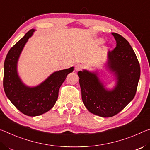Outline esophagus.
Instances as JSON below:
<instances>
[{
  "label": "esophagus",
  "instance_id": "obj_1",
  "mask_svg": "<svg viewBox=\"0 0 150 150\" xmlns=\"http://www.w3.org/2000/svg\"><path fill=\"white\" fill-rule=\"evenodd\" d=\"M82 68V66L81 64H77L75 66V70L76 71V72H78V71H80L81 69Z\"/></svg>",
  "mask_w": 150,
  "mask_h": 150
}]
</instances>
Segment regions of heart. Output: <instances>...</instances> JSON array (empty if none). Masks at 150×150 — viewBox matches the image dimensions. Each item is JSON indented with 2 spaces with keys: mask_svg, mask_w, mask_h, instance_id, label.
<instances>
[{
  "mask_svg": "<svg viewBox=\"0 0 150 150\" xmlns=\"http://www.w3.org/2000/svg\"><path fill=\"white\" fill-rule=\"evenodd\" d=\"M98 42L99 43V44H102L103 42H104V40H103L102 38L98 39Z\"/></svg>",
  "mask_w": 150,
  "mask_h": 150,
  "instance_id": "heart-1",
  "label": "heart"
}]
</instances>
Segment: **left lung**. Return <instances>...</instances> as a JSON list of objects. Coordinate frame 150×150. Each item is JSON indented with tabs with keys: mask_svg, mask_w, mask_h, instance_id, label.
Returning <instances> with one entry per match:
<instances>
[{
	"mask_svg": "<svg viewBox=\"0 0 150 150\" xmlns=\"http://www.w3.org/2000/svg\"><path fill=\"white\" fill-rule=\"evenodd\" d=\"M112 34L116 46L108 52L105 66L114 76L115 87L112 90L105 88L98 71L83 70L78 72L86 108L92 114L104 117L118 114L134 99L140 76L139 64L129 43L118 34Z\"/></svg>",
	"mask_w": 150,
	"mask_h": 150,
	"instance_id": "left-lung-1",
	"label": "left lung"
}]
</instances>
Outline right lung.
<instances>
[{
  "label": "right lung",
  "mask_w": 150,
  "mask_h": 150,
  "mask_svg": "<svg viewBox=\"0 0 150 150\" xmlns=\"http://www.w3.org/2000/svg\"><path fill=\"white\" fill-rule=\"evenodd\" d=\"M34 29L29 30L24 37L8 51L4 64L3 87L7 98L23 114L37 116L49 111L54 105L58 97L59 89L74 67L56 71L36 86L24 84L20 78L17 64L20 55Z\"/></svg>",
  "instance_id": "obj_1"
}]
</instances>
